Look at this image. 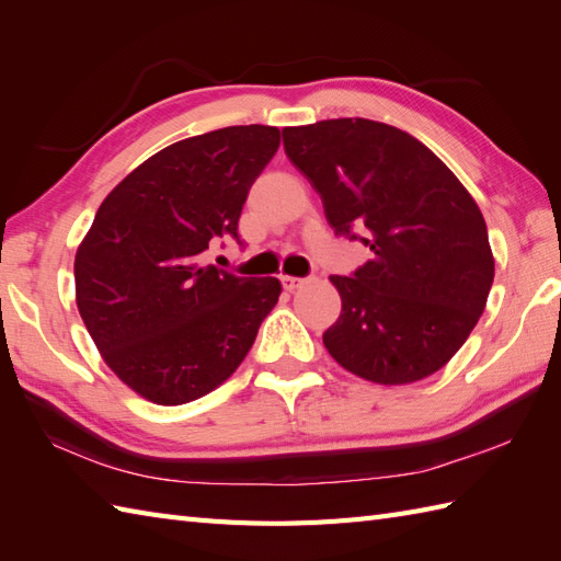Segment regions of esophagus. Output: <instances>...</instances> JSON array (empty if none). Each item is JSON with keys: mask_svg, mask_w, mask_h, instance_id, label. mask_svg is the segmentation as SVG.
<instances>
[{"mask_svg": "<svg viewBox=\"0 0 561 561\" xmlns=\"http://www.w3.org/2000/svg\"><path fill=\"white\" fill-rule=\"evenodd\" d=\"M282 284H284V289H287V291H296V289H301V287H304L306 279H299V277H287V274H284V277H282Z\"/></svg>", "mask_w": 561, "mask_h": 561, "instance_id": "obj_1", "label": "esophagus"}]
</instances>
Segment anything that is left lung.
I'll list each match as a JSON object with an SVG mask.
<instances>
[{"mask_svg":"<svg viewBox=\"0 0 561 561\" xmlns=\"http://www.w3.org/2000/svg\"><path fill=\"white\" fill-rule=\"evenodd\" d=\"M282 139L335 233L359 229L371 250L352 277H330L342 313L325 350L380 386L436 374L478 325L494 282L478 202L432 149L386 123L340 117L284 127Z\"/></svg>","mask_w":561,"mask_h":561,"instance_id":"left-lung-1","label":"left lung"}]
</instances>
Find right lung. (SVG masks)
<instances>
[{"instance_id":"obj_1","label":"right lung","mask_w":561,"mask_h":561,"mask_svg":"<svg viewBox=\"0 0 561 561\" xmlns=\"http://www.w3.org/2000/svg\"><path fill=\"white\" fill-rule=\"evenodd\" d=\"M279 129L238 125L153 153L101 202L75 257L77 308L103 362L139 398L185 404L229 378L282 294L274 277L202 265L238 241Z\"/></svg>"}]
</instances>
